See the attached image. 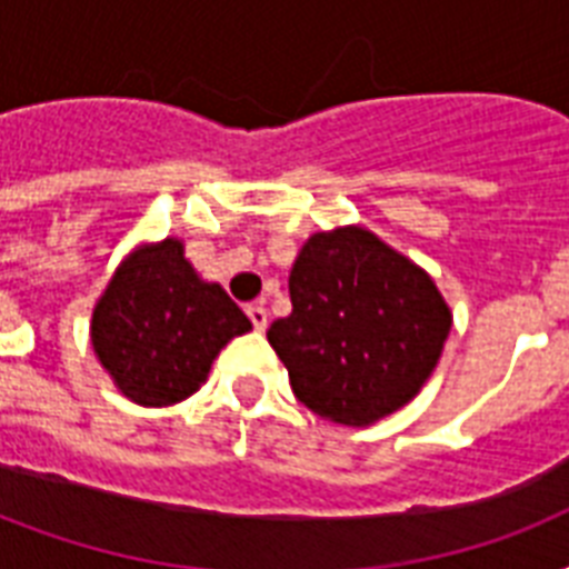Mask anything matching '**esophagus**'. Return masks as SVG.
I'll return each instance as SVG.
<instances>
[{
  "label": "esophagus",
  "instance_id": "1",
  "mask_svg": "<svg viewBox=\"0 0 569 569\" xmlns=\"http://www.w3.org/2000/svg\"><path fill=\"white\" fill-rule=\"evenodd\" d=\"M248 319L253 321V328H257L259 333H262V330L268 328V310H266V307H262V303H250V307H248Z\"/></svg>",
  "mask_w": 569,
  "mask_h": 569
}]
</instances>
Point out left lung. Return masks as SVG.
<instances>
[{
	"label": "left lung",
	"mask_w": 569,
	"mask_h": 569,
	"mask_svg": "<svg viewBox=\"0 0 569 569\" xmlns=\"http://www.w3.org/2000/svg\"><path fill=\"white\" fill-rule=\"evenodd\" d=\"M289 298L292 312L268 328V342L298 401L351 428L413 401L451 330L433 277L355 223L303 241Z\"/></svg>",
	"instance_id": "left-lung-1"
}]
</instances>
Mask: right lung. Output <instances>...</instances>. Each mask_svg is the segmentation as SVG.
Listing matches in <instances>:
<instances>
[{
	"label": "right lung",
	"mask_w": 569,
	"mask_h": 569,
	"mask_svg": "<svg viewBox=\"0 0 569 569\" xmlns=\"http://www.w3.org/2000/svg\"><path fill=\"white\" fill-rule=\"evenodd\" d=\"M250 319L197 274L180 239L138 244L93 303L91 346L114 387L141 407L186 401Z\"/></svg>",
	"instance_id": "1"
}]
</instances>
